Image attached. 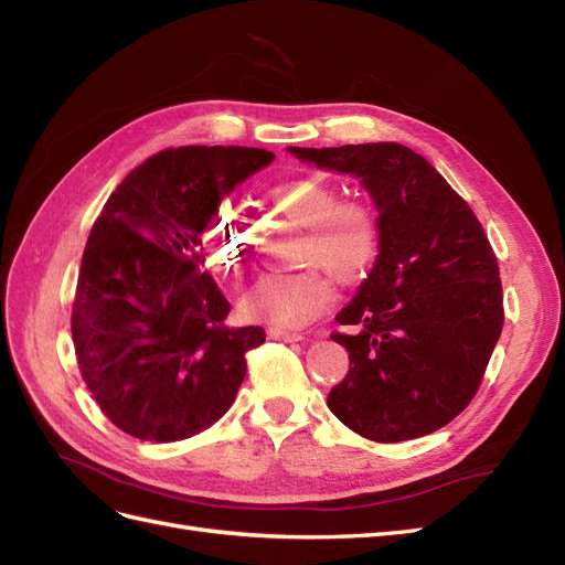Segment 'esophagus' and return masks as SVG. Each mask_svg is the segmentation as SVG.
Returning a JSON list of instances; mask_svg holds the SVG:
<instances>
[{"instance_id":"1","label":"esophagus","mask_w":565,"mask_h":565,"mask_svg":"<svg viewBox=\"0 0 565 565\" xmlns=\"http://www.w3.org/2000/svg\"><path fill=\"white\" fill-rule=\"evenodd\" d=\"M268 337H270V339H278V341H301V339H303V334L289 332V330H282V328H270V330H268Z\"/></svg>"}]
</instances>
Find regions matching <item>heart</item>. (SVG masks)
Wrapping results in <instances>:
<instances>
[{"mask_svg": "<svg viewBox=\"0 0 565 565\" xmlns=\"http://www.w3.org/2000/svg\"><path fill=\"white\" fill-rule=\"evenodd\" d=\"M273 207L303 226L299 245L301 262H318L341 282L361 280L380 254V221L370 204L341 200L330 183L320 179H295L268 191ZM204 247L214 264L241 276L252 262L249 224L241 212L221 207L204 226ZM334 299L332 282L309 268L285 276H266L243 297L241 309L249 320L301 328L318 318Z\"/></svg>", "mask_w": 565, "mask_h": 565, "instance_id": "1", "label": "heart"}]
</instances>
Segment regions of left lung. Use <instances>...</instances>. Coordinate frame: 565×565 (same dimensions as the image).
Masks as SVG:
<instances>
[{
	"instance_id": "left-lung-1",
	"label": "left lung",
	"mask_w": 565,
	"mask_h": 565,
	"mask_svg": "<svg viewBox=\"0 0 565 565\" xmlns=\"http://www.w3.org/2000/svg\"><path fill=\"white\" fill-rule=\"evenodd\" d=\"M287 150L355 177L380 221L377 259L337 316L355 332L332 334L351 363L328 407L377 443L438 431L471 403L502 334L500 268L483 226L407 146Z\"/></svg>"
}]
</instances>
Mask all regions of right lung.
<instances>
[{
  "mask_svg": "<svg viewBox=\"0 0 565 565\" xmlns=\"http://www.w3.org/2000/svg\"><path fill=\"white\" fill-rule=\"evenodd\" d=\"M276 156L185 146L148 158L117 185L84 247L73 303L82 380L125 434L172 443L226 415L256 324L226 328L231 303L204 270V226L237 183Z\"/></svg>",
  "mask_w": 565,
  "mask_h": 565,
  "instance_id": "obj_1",
  "label": "right lung"
}]
</instances>
